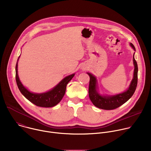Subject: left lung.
<instances>
[{
    "mask_svg": "<svg viewBox=\"0 0 151 151\" xmlns=\"http://www.w3.org/2000/svg\"><path fill=\"white\" fill-rule=\"evenodd\" d=\"M131 47L136 51L134 46L130 44ZM133 55V63L134 65V76L131 82L130 87L127 91L125 92L116 94L115 96H102L99 94L97 92V80L94 76L90 73H87L90 76V83H89V89H88V94L89 97L92 101L93 104L99 107L100 109L104 110H112L118 107L121 106L125 102H127L130 99L133 94L134 93L137 85V73H138V67L137 62L134 58Z\"/></svg>",
    "mask_w": 151,
    "mask_h": 151,
    "instance_id": "obj_1",
    "label": "left lung"
}]
</instances>
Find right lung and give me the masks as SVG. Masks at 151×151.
Here are the masks:
<instances>
[{"instance_id": "obj_1", "label": "right lung", "mask_w": 151, "mask_h": 151, "mask_svg": "<svg viewBox=\"0 0 151 151\" xmlns=\"http://www.w3.org/2000/svg\"><path fill=\"white\" fill-rule=\"evenodd\" d=\"M18 60L15 66V79L18 88L21 94L30 102L39 107H51L57 105L63 99L66 92L67 84L75 76V73L64 78L54 88L47 93L41 94L33 93L28 91L19 81L17 69Z\"/></svg>"}]
</instances>
